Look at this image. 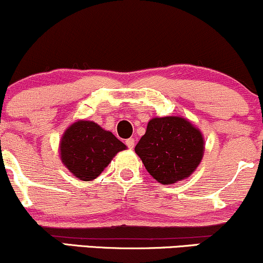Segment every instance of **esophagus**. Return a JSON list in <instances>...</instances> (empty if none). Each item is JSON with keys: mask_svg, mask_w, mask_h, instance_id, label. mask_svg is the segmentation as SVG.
Wrapping results in <instances>:
<instances>
[{"mask_svg": "<svg viewBox=\"0 0 263 263\" xmlns=\"http://www.w3.org/2000/svg\"><path fill=\"white\" fill-rule=\"evenodd\" d=\"M135 143H136L135 138H127V140H126V146H127L129 149H134Z\"/></svg>", "mask_w": 263, "mask_h": 263, "instance_id": "obj_1", "label": "esophagus"}]
</instances>
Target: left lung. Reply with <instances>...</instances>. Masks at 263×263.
Masks as SVG:
<instances>
[{
    "label": "left lung",
    "mask_w": 263,
    "mask_h": 263,
    "mask_svg": "<svg viewBox=\"0 0 263 263\" xmlns=\"http://www.w3.org/2000/svg\"><path fill=\"white\" fill-rule=\"evenodd\" d=\"M204 136L182 116L153 117L135 152L158 183L170 185L192 176L204 156Z\"/></svg>",
    "instance_id": "1"
}]
</instances>
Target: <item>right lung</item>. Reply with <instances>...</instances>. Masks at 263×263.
Listing matches in <instances>:
<instances>
[{"mask_svg": "<svg viewBox=\"0 0 263 263\" xmlns=\"http://www.w3.org/2000/svg\"><path fill=\"white\" fill-rule=\"evenodd\" d=\"M127 147L93 121L79 120L71 123L59 142L63 164L83 182L98 178L108 163Z\"/></svg>", "mask_w": 263, "mask_h": 263, "instance_id": "1", "label": "right lung"}]
</instances>
